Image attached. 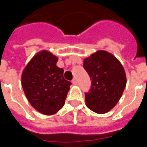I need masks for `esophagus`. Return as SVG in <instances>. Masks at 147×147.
I'll list each match as a JSON object with an SVG mask.
<instances>
[{
	"mask_svg": "<svg viewBox=\"0 0 147 147\" xmlns=\"http://www.w3.org/2000/svg\"><path fill=\"white\" fill-rule=\"evenodd\" d=\"M72 83L74 84V85H76L77 84V80H76V79H74V80H72Z\"/></svg>",
	"mask_w": 147,
	"mask_h": 147,
	"instance_id": "1",
	"label": "esophagus"
}]
</instances>
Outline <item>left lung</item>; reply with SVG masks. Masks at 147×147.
<instances>
[{
	"label": "left lung",
	"mask_w": 147,
	"mask_h": 147,
	"mask_svg": "<svg viewBox=\"0 0 147 147\" xmlns=\"http://www.w3.org/2000/svg\"><path fill=\"white\" fill-rule=\"evenodd\" d=\"M83 66L92 80L85 93L86 106L98 114L109 112L121 97L127 85L124 67L113 54L98 50L84 59Z\"/></svg>",
	"instance_id": "left-lung-1"
}]
</instances>
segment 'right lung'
I'll use <instances>...</instances> for the list:
<instances>
[{
	"label": "right lung",
	"instance_id": "right-lung-1",
	"mask_svg": "<svg viewBox=\"0 0 147 147\" xmlns=\"http://www.w3.org/2000/svg\"><path fill=\"white\" fill-rule=\"evenodd\" d=\"M57 56L42 50L22 73L21 85L28 102L43 115H54L64 106L71 85L65 80L64 70L57 66Z\"/></svg>",
	"mask_w": 147,
	"mask_h": 147
}]
</instances>
